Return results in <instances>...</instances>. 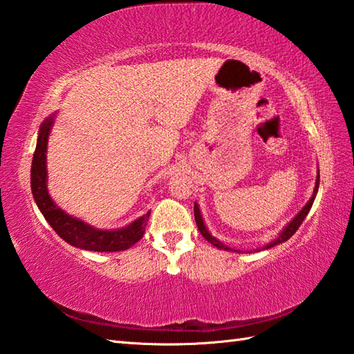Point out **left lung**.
<instances>
[{"label":"left lung","mask_w":354,"mask_h":354,"mask_svg":"<svg viewBox=\"0 0 354 354\" xmlns=\"http://www.w3.org/2000/svg\"><path fill=\"white\" fill-rule=\"evenodd\" d=\"M318 187H319V168H318V171H317V180H315V187H313V194H312V197L309 198V201L304 204V207L298 212V214L290 219V221L283 227V229L280 230V233L277 234L276 238L274 239H271L268 243H265L263 247H259V248H253V250H247V251H242V250H234V248H230V247H227L225 243H223L219 239H216L215 236H212V233L209 232V229L206 227V224H204V218H203V215H201V210H200V206H198V203L195 201L194 203V215H195V223H197V227H198V230H200V233L203 234V238L206 239V241H209L212 245L214 247H216V248H219V250H224V251H234V253H253V251H262V250H268V248H271V247H276V245H279V243H281V242H285V241H288L290 236H292V234L298 230V227L301 225V223L304 221V218L308 216V214H309V210H310V207H312V204H313V201H315V197H317V192H318Z\"/></svg>","instance_id":"1"}]
</instances>
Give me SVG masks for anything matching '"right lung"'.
Segmentation results:
<instances>
[{"label":"right lung","instance_id":"1","mask_svg":"<svg viewBox=\"0 0 354 354\" xmlns=\"http://www.w3.org/2000/svg\"><path fill=\"white\" fill-rule=\"evenodd\" d=\"M56 115L57 112L46 116L39 127L36 150L33 154V162H31V194H33L39 210L54 232L75 248L100 251V253L129 250L144 236L150 212L136 218L133 223L121 227V229H98V227L91 225L80 218L69 215L51 198L48 192L46 148H48V138Z\"/></svg>","mask_w":354,"mask_h":354}]
</instances>
